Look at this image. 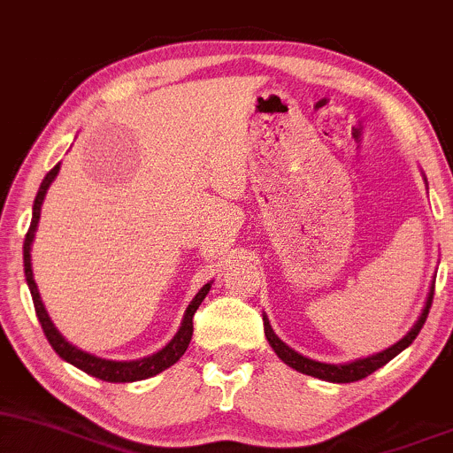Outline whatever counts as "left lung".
<instances>
[{
    "label": "left lung",
    "instance_id": "1",
    "mask_svg": "<svg viewBox=\"0 0 453 453\" xmlns=\"http://www.w3.org/2000/svg\"><path fill=\"white\" fill-rule=\"evenodd\" d=\"M424 182H426V178H424ZM433 295H434V281L430 284V290H428L426 303H424L422 313H419L416 324L409 328V333L405 334V337L398 339L395 345L381 349V352L366 356V358H356V360H352V363H343V365L320 363V360L307 358V356L295 352V349L288 348V345L281 342L278 334L273 333V328H271V324H269V318L263 313L265 337H267V342H269L271 348H273V352L278 354L286 365L292 366L295 371H299V373L318 377V380H322V381H333V384H352V381L365 380L366 375L375 373L377 369H381V366H384L386 363H390L395 356H398L403 352V349L409 348V345L413 343V339L418 337V333L422 331L424 322H426L428 310H430V305H433Z\"/></svg>",
    "mask_w": 453,
    "mask_h": 453
}]
</instances>
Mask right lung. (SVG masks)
Here are the masks:
<instances>
[{
    "label": "right lung",
    "instance_id": "1",
    "mask_svg": "<svg viewBox=\"0 0 453 453\" xmlns=\"http://www.w3.org/2000/svg\"><path fill=\"white\" fill-rule=\"evenodd\" d=\"M58 169H61V163L55 165V167L46 173V178L42 180L40 190H37L35 201H34V211H31L29 231H27V237L23 243L25 280H27V286H29V290H31V299H34L37 320H40L42 328H44L48 343L52 345V349H55V352L61 356L63 360H65V363L78 366L80 371L97 377V380L110 381V384H129V381H140V380H148V377L158 375L161 371L169 369V366L178 363V360L184 356L190 339H193V316H195V311L199 310L201 303H203L205 295L210 292L211 284H214V280L207 281L203 288L196 292L195 299L190 301V305L186 307L182 324H180L178 333L173 334L172 342L150 356H143V358H137V360H108V358H99V356L84 352V349H80V348H76V345L69 343L67 339L57 331V326L52 324L50 316H48L44 303H42L40 290H37V284L34 280V269H31V246H34L37 222H40L42 203H44V196L48 193V188H50V184L55 182Z\"/></svg>",
    "mask_w": 453,
    "mask_h": 453
}]
</instances>
